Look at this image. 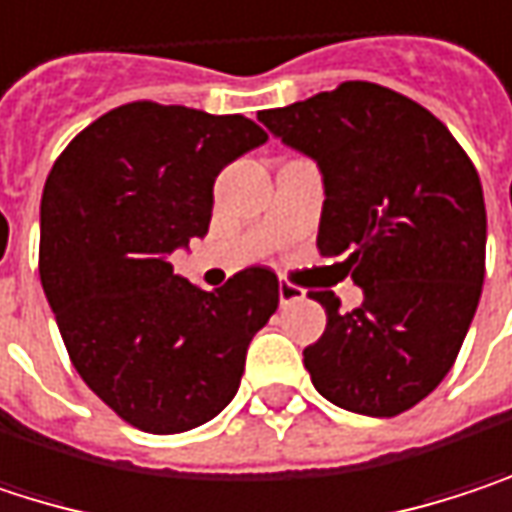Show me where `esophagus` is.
I'll return each instance as SVG.
<instances>
[{"instance_id": "34e87169", "label": "esophagus", "mask_w": 512, "mask_h": 512, "mask_svg": "<svg viewBox=\"0 0 512 512\" xmlns=\"http://www.w3.org/2000/svg\"><path fill=\"white\" fill-rule=\"evenodd\" d=\"M303 297V288L291 286V283H280V303L283 306H291V303H297Z\"/></svg>"}]
</instances>
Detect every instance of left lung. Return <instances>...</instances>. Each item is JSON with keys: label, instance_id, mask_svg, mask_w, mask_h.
Listing matches in <instances>:
<instances>
[{"label": "left lung", "instance_id": "1", "mask_svg": "<svg viewBox=\"0 0 512 512\" xmlns=\"http://www.w3.org/2000/svg\"><path fill=\"white\" fill-rule=\"evenodd\" d=\"M324 179L318 250L345 256L362 306L333 291L303 351L312 386L359 416H398L451 371L475 318L486 259L478 170L427 108L371 82L259 111Z\"/></svg>", "mask_w": 512, "mask_h": 512}]
</instances>
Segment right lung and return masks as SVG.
Segmentation results:
<instances>
[{
  "label": "right lung",
  "instance_id": "1",
  "mask_svg": "<svg viewBox=\"0 0 512 512\" xmlns=\"http://www.w3.org/2000/svg\"><path fill=\"white\" fill-rule=\"evenodd\" d=\"M265 141L241 114L129 102L82 129L46 176V300L82 380L138 430L182 433L218 416L280 306L271 268L203 291L167 262L209 232L215 176Z\"/></svg>",
  "mask_w": 512,
  "mask_h": 512
}]
</instances>
